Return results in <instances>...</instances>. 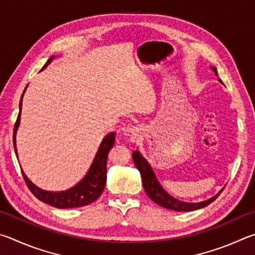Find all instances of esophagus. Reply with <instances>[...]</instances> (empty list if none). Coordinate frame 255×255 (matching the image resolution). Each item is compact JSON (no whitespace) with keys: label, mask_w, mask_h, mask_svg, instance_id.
I'll use <instances>...</instances> for the list:
<instances>
[{"label":"esophagus","mask_w":255,"mask_h":255,"mask_svg":"<svg viewBox=\"0 0 255 255\" xmlns=\"http://www.w3.org/2000/svg\"><path fill=\"white\" fill-rule=\"evenodd\" d=\"M128 136L131 141L136 142L141 137V128L139 127H131L128 128Z\"/></svg>","instance_id":"34e87169"}]
</instances>
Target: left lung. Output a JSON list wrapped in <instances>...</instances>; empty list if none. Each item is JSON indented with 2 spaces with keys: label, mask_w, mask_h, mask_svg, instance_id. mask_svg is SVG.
<instances>
[{
  "label": "left lung",
  "mask_w": 255,
  "mask_h": 255,
  "mask_svg": "<svg viewBox=\"0 0 255 255\" xmlns=\"http://www.w3.org/2000/svg\"><path fill=\"white\" fill-rule=\"evenodd\" d=\"M212 69L214 70V73L217 75V70L216 68L212 67ZM220 82L223 84L221 79H218ZM132 158H133V162H134L135 167L139 169V171L141 173V178H142V184H143V188L145 190L146 195L149 196V198L151 200H153L155 204H158L159 206L171 209V211H176V212H190V211H196V209L206 207L207 205L213 203L215 200L220 194L223 191V189L218 193L216 196H214L211 199L205 200V202H200V203H185V202H180L176 198H173L172 196L169 195L166 190H164L161 185L159 184V181L155 178L154 173L151 169L150 164L146 162V160L142 157L141 153L139 151H133L132 153Z\"/></svg>",
  "instance_id": "8db88e82"
}]
</instances>
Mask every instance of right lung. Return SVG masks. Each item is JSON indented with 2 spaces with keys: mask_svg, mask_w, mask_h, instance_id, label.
Returning a JSON list of instances; mask_svg holds the SVG:
<instances>
[{
  "mask_svg": "<svg viewBox=\"0 0 255 255\" xmlns=\"http://www.w3.org/2000/svg\"><path fill=\"white\" fill-rule=\"evenodd\" d=\"M52 60V57L49 59L46 65L42 67H46L50 64ZM25 92V89H24ZM23 92V94H24ZM22 94V97H23ZM22 97L20 101V112L17 115L16 122L14 124V128H13V145H14L15 154L16 153V145H15V134L20 124V116H21V106H22ZM115 143V132H112L110 134L105 136L101 143L100 149H98L96 157L89 169L87 175L85 176L84 179L76 185L73 188H70L66 191H60V193H52V191H46L38 188L31 182L26 176L22 171L23 175V179L25 181L26 186L30 189L35 197L41 202L51 205L53 207L57 208H74V207H82L86 206V205L93 203L102 195L103 190L105 188L106 184V164H107V157H109L110 150L113 148Z\"/></svg>",
  "mask_w": 255,
  "mask_h": 255,
  "instance_id": "right-lung-1",
  "label": "right lung"
}]
</instances>
